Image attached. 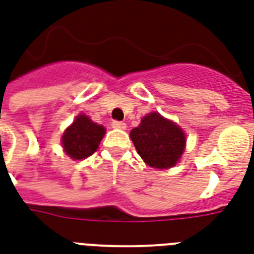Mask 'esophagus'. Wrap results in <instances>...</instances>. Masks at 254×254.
Segmentation results:
<instances>
[{
  "instance_id": "1",
  "label": "esophagus",
  "mask_w": 254,
  "mask_h": 254,
  "mask_svg": "<svg viewBox=\"0 0 254 254\" xmlns=\"http://www.w3.org/2000/svg\"><path fill=\"white\" fill-rule=\"evenodd\" d=\"M112 127L115 129H121V130H125L127 129V124L123 123V121H113L112 123Z\"/></svg>"
}]
</instances>
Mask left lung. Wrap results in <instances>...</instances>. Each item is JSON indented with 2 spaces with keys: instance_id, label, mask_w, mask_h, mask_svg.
<instances>
[{
  "instance_id": "obj_1",
  "label": "left lung",
  "mask_w": 254,
  "mask_h": 254,
  "mask_svg": "<svg viewBox=\"0 0 254 254\" xmlns=\"http://www.w3.org/2000/svg\"><path fill=\"white\" fill-rule=\"evenodd\" d=\"M137 153L150 167L170 169L181 159L186 147V134L177 124L151 112L130 131Z\"/></svg>"
}]
</instances>
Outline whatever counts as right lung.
<instances>
[{
    "label": "right lung",
    "instance_id": "obj_1",
    "mask_svg": "<svg viewBox=\"0 0 254 254\" xmlns=\"http://www.w3.org/2000/svg\"><path fill=\"white\" fill-rule=\"evenodd\" d=\"M105 127L93 123L88 116L79 115L62 135L65 154L72 159H84L97 150Z\"/></svg>",
    "mask_w": 254,
    "mask_h": 254
}]
</instances>
